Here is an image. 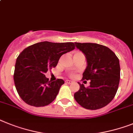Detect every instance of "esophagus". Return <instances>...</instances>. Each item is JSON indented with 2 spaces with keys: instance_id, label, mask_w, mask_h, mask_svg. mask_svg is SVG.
Segmentation results:
<instances>
[{
  "instance_id": "1",
  "label": "esophagus",
  "mask_w": 133,
  "mask_h": 133,
  "mask_svg": "<svg viewBox=\"0 0 133 133\" xmlns=\"http://www.w3.org/2000/svg\"><path fill=\"white\" fill-rule=\"evenodd\" d=\"M65 82H66V83H68V84H71V83H72V80H65Z\"/></svg>"
}]
</instances>
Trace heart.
Returning a JSON list of instances; mask_svg holds the SVG:
<instances>
[{"mask_svg": "<svg viewBox=\"0 0 133 133\" xmlns=\"http://www.w3.org/2000/svg\"><path fill=\"white\" fill-rule=\"evenodd\" d=\"M72 76H73V75H72Z\"/></svg>", "mask_w": 133, "mask_h": 133, "instance_id": "heart-1", "label": "heart"}]
</instances>
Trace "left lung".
Listing matches in <instances>:
<instances>
[{"label": "left lung", "instance_id": "8db88e82", "mask_svg": "<svg viewBox=\"0 0 133 133\" xmlns=\"http://www.w3.org/2000/svg\"><path fill=\"white\" fill-rule=\"evenodd\" d=\"M75 45L84 54L87 61L82 80H89L91 82L88 87L78 82L80 89L74 93V99L87 110H98L106 106L114 98L119 85L118 58L111 49L101 44L75 42Z\"/></svg>", "mask_w": 133, "mask_h": 133}]
</instances>
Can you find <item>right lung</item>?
I'll list each match as a JSON object with an SVG mask.
<instances>
[{
	"label": "right lung",
	"instance_id": "add662e5",
	"mask_svg": "<svg viewBox=\"0 0 133 133\" xmlns=\"http://www.w3.org/2000/svg\"><path fill=\"white\" fill-rule=\"evenodd\" d=\"M75 49L73 42H41L25 48L16 60L13 75L19 95L27 104L43 107L57 95L62 79L49 80L44 74L56 67L62 55Z\"/></svg>",
	"mask_w": 133,
	"mask_h": 133
}]
</instances>
